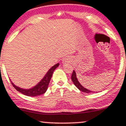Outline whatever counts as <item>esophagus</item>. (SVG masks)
Listing matches in <instances>:
<instances>
[{
    "mask_svg": "<svg viewBox=\"0 0 126 126\" xmlns=\"http://www.w3.org/2000/svg\"><path fill=\"white\" fill-rule=\"evenodd\" d=\"M70 62V59L69 57H65L62 60V63L63 64H66V63H68Z\"/></svg>",
    "mask_w": 126,
    "mask_h": 126,
    "instance_id": "34e87169",
    "label": "esophagus"
}]
</instances>
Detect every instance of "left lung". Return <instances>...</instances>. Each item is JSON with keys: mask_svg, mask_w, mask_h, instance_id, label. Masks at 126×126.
<instances>
[{"mask_svg": "<svg viewBox=\"0 0 126 126\" xmlns=\"http://www.w3.org/2000/svg\"><path fill=\"white\" fill-rule=\"evenodd\" d=\"M71 79H72V81H73L74 84H75L76 87L81 92H84V93H94L95 92H93V91H90L89 90L87 89V88L84 87L81 84L79 83V81L78 80V78L77 77V75H76V72L74 70V72H73L72 75V77H71Z\"/></svg>", "mask_w": 126, "mask_h": 126, "instance_id": "8db88e82", "label": "left lung"}]
</instances>
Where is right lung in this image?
Here are the masks:
<instances>
[{
	"label": "right lung",
	"instance_id": "obj_1",
	"mask_svg": "<svg viewBox=\"0 0 126 126\" xmlns=\"http://www.w3.org/2000/svg\"><path fill=\"white\" fill-rule=\"evenodd\" d=\"M59 66V63H57V64L52 66V67L48 70V71L47 72V74L45 75L44 78H43L42 79L36 84V85H34L33 87L28 88V89L22 88L16 86V85H15V84L11 81L12 84L13 85V86L14 87V88H16V90L18 91L19 92L23 94L26 95V96L34 97L43 94L45 93L46 92V91L47 90L48 85H49V82H50V80L51 79L54 71V70L56 69Z\"/></svg>",
	"mask_w": 126,
	"mask_h": 126
}]
</instances>
